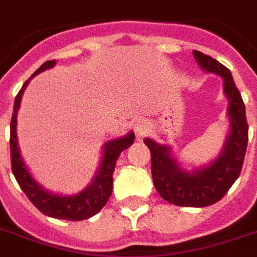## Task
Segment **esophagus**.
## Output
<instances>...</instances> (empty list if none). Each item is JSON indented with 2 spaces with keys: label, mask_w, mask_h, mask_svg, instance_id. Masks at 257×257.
I'll list each match as a JSON object with an SVG mask.
<instances>
[{
  "label": "esophagus",
  "mask_w": 257,
  "mask_h": 257,
  "mask_svg": "<svg viewBox=\"0 0 257 257\" xmlns=\"http://www.w3.org/2000/svg\"><path fill=\"white\" fill-rule=\"evenodd\" d=\"M148 131H149V125L147 121L144 120L137 121L136 125H135V132H136L137 140H141V139L148 133Z\"/></svg>",
  "instance_id": "esophagus-1"
}]
</instances>
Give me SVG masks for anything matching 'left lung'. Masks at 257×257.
Masks as SVG:
<instances>
[{"instance_id":"obj_1","label":"left lung","mask_w":257,"mask_h":257,"mask_svg":"<svg viewBox=\"0 0 257 257\" xmlns=\"http://www.w3.org/2000/svg\"><path fill=\"white\" fill-rule=\"evenodd\" d=\"M193 57L201 69L219 74L224 81L228 98V133L221 152L209 165L188 172L173 159L171 148L152 139L144 143L151 151L152 179L156 191L168 203L179 207H208L224 197L239 177L248 144L245 105L228 68L207 54L193 50Z\"/></svg>"}]
</instances>
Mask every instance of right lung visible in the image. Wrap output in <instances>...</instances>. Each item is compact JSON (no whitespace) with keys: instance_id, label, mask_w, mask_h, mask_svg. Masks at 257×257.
Instances as JSON below:
<instances>
[{"instance_id":"1","label":"right lung","mask_w":257,"mask_h":257,"mask_svg":"<svg viewBox=\"0 0 257 257\" xmlns=\"http://www.w3.org/2000/svg\"><path fill=\"white\" fill-rule=\"evenodd\" d=\"M56 65V60L44 62L40 68L33 73V76L26 80L22 85L21 90L18 92L14 100L13 114L10 122V159H12V171L17 180L18 185L21 187L28 199L33 203V205L41 211L44 215L54 217V219L70 220V221H80L92 217L101 211L108 199L112 195L113 189V172L116 167V161L120 153L124 149L129 148L135 140V133L129 132L124 137L113 139L106 141L102 147V159L100 167L92 183L84 191L78 192L72 196L56 195L46 191L45 188L33 179L30 172L26 168L25 163L22 160L17 141V112L21 104V97L24 90L28 86L29 81L34 76L41 73L44 70L50 69Z\"/></svg>"}]
</instances>
